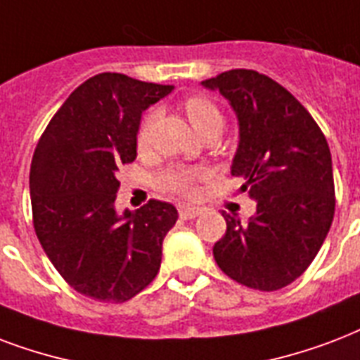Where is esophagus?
Segmentation results:
<instances>
[{
  "mask_svg": "<svg viewBox=\"0 0 360 360\" xmlns=\"http://www.w3.org/2000/svg\"><path fill=\"white\" fill-rule=\"evenodd\" d=\"M200 215L198 207H191V205H179V217L181 219H194Z\"/></svg>",
  "mask_w": 360,
  "mask_h": 360,
  "instance_id": "esophagus-1",
  "label": "esophagus"
}]
</instances>
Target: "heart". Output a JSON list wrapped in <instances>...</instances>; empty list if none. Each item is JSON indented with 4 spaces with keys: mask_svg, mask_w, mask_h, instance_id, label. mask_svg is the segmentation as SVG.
Listing matches in <instances>:
<instances>
[{
    "mask_svg": "<svg viewBox=\"0 0 360 360\" xmlns=\"http://www.w3.org/2000/svg\"><path fill=\"white\" fill-rule=\"evenodd\" d=\"M183 109H185L186 117L192 122V126L198 130L202 137L219 136L224 128V115L221 111V107L217 105L215 101L202 94H192L185 98L183 101ZM158 119V111L150 109L141 117L139 124H137L136 131V143L137 149L145 150L150 145V137H153V128ZM204 169L198 168H186V166H169L168 169H164L156 185L158 188L174 196H181V198H191L196 194L198 183L204 179Z\"/></svg>",
    "mask_w": 360,
    "mask_h": 360,
    "instance_id": "obj_1",
    "label": "heart"
}]
</instances>
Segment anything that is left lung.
Instances as JSON below:
<instances>
[{
    "instance_id": "8db88e82",
    "label": "left lung",
    "mask_w": 360,
    "mask_h": 360,
    "mask_svg": "<svg viewBox=\"0 0 360 360\" xmlns=\"http://www.w3.org/2000/svg\"><path fill=\"white\" fill-rule=\"evenodd\" d=\"M219 90L240 120L232 175L257 200L249 223L224 211L226 232L213 245L219 268L238 283L278 290L306 271L334 219L333 158L308 109L255 70H230L202 82Z\"/></svg>"
}]
</instances>
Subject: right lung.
Instances as JSON below:
<instances>
[{
    "label": "right lung",
    "mask_w": 360,
    "mask_h": 360,
    "mask_svg": "<svg viewBox=\"0 0 360 360\" xmlns=\"http://www.w3.org/2000/svg\"><path fill=\"white\" fill-rule=\"evenodd\" d=\"M172 89L122 73L90 77L71 92L35 147L30 168L35 234L65 283L89 298L130 300L160 270L162 241L177 210L149 200L117 215L115 174L136 160L141 113Z\"/></svg>",
    "instance_id": "add662e5"
}]
</instances>
